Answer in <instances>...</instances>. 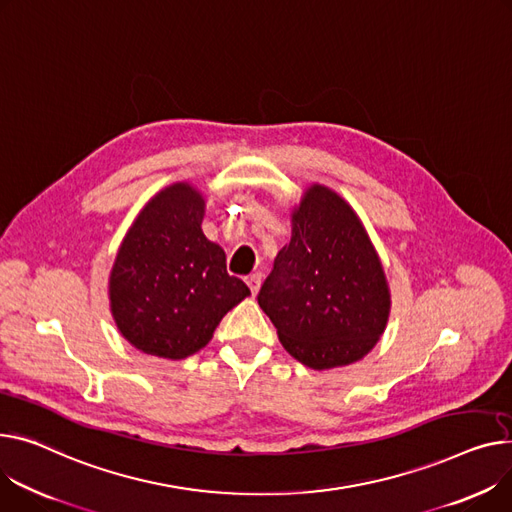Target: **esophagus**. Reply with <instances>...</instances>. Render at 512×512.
<instances>
[{
    "instance_id": "34e87169",
    "label": "esophagus",
    "mask_w": 512,
    "mask_h": 512,
    "mask_svg": "<svg viewBox=\"0 0 512 512\" xmlns=\"http://www.w3.org/2000/svg\"><path fill=\"white\" fill-rule=\"evenodd\" d=\"M245 282H247V286H249L251 294L255 296V294L259 292V286H261V274H253V276H247V278H245Z\"/></svg>"
}]
</instances>
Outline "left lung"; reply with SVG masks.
<instances>
[{
    "label": "left lung",
    "mask_w": 512,
    "mask_h": 512,
    "mask_svg": "<svg viewBox=\"0 0 512 512\" xmlns=\"http://www.w3.org/2000/svg\"><path fill=\"white\" fill-rule=\"evenodd\" d=\"M257 302L282 346L327 370L364 358L385 331L391 294L381 259L346 199L311 185L292 210V238Z\"/></svg>",
    "instance_id": "obj_1"
}]
</instances>
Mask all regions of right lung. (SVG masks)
<instances>
[{
	"instance_id": "obj_1",
	"label": "right lung",
	"mask_w": 512,
	"mask_h": 512,
	"mask_svg": "<svg viewBox=\"0 0 512 512\" xmlns=\"http://www.w3.org/2000/svg\"><path fill=\"white\" fill-rule=\"evenodd\" d=\"M206 199L189 183L156 193L125 234L109 278L111 313L144 354L183 360L208 346L222 317L247 298L226 255L201 230Z\"/></svg>"
}]
</instances>
